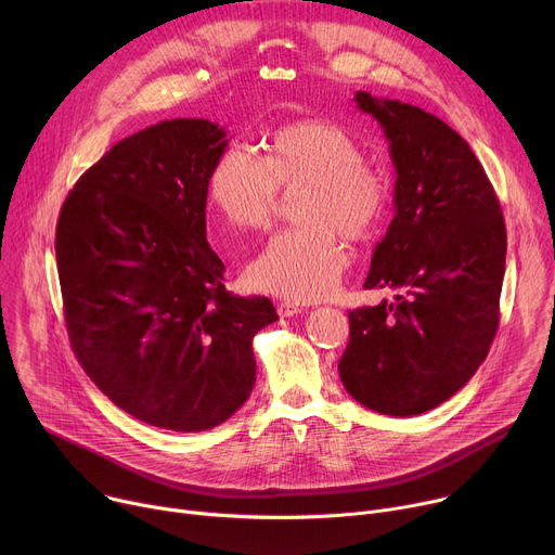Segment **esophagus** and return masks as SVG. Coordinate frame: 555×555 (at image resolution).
Masks as SVG:
<instances>
[{"label": "esophagus", "instance_id": "34e87169", "mask_svg": "<svg viewBox=\"0 0 555 555\" xmlns=\"http://www.w3.org/2000/svg\"><path fill=\"white\" fill-rule=\"evenodd\" d=\"M302 309L296 305V302H289V300H285V302H281L279 305V315L281 319H289V315H296V313H300Z\"/></svg>", "mask_w": 555, "mask_h": 555}]
</instances>
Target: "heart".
Masks as SVG:
<instances>
[{"mask_svg":"<svg viewBox=\"0 0 555 555\" xmlns=\"http://www.w3.org/2000/svg\"><path fill=\"white\" fill-rule=\"evenodd\" d=\"M281 191L305 189L298 223L276 234L248 266L253 287L289 300L330 296L345 268L349 242L369 236L388 204L386 178L364 165L358 140L332 120H298L266 142V160L242 146L225 149L208 176V202L230 230H266Z\"/></svg>","mask_w":555,"mask_h":555,"instance_id":"heart-1","label":"heart"}]
</instances>
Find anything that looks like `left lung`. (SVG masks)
Returning a JSON list of instances; mask_svg holds the SVG:
<instances>
[{"instance_id": "obj_1", "label": "left lung", "mask_w": 555, "mask_h": 555, "mask_svg": "<svg viewBox=\"0 0 555 555\" xmlns=\"http://www.w3.org/2000/svg\"><path fill=\"white\" fill-rule=\"evenodd\" d=\"M395 167V217L373 250L366 289L392 300L349 311L338 371L362 406L392 417L437 409L486 360L499 327L507 234L469 144L437 116L356 92Z\"/></svg>"}]
</instances>
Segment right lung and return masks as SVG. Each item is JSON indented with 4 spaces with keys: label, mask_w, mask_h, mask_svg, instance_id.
<instances>
[{
    "label": "right lung",
    "mask_w": 555,
    "mask_h": 555,
    "mask_svg": "<svg viewBox=\"0 0 555 555\" xmlns=\"http://www.w3.org/2000/svg\"><path fill=\"white\" fill-rule=\"evenodd\" d=\"M228 133L204 118L151 125L76 182L56 223L72 349L107 398L173 433L223 424L250 398L270 298L232 296L206 242L208 176Z\"/></svg>",
    "instance_id": "obj_1"
}]
</instances>
